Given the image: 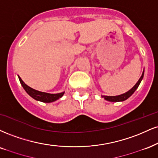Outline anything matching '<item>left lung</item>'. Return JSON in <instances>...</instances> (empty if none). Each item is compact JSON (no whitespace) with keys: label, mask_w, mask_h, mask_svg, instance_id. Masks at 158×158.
<instances>
[{"label":"left lung","mask_w":158,"mask_h":158,"mask_svg":"<svg viewBox=\"0 0 158 158\" xmlns=\"http://www.w3.org/2000/svg\"><path fill=\"white\" fill-rule=\"evenodd\" d=\"M143 74H144V71L143 72V73H142L141 77L139 79V80L138 81V82L136 83L135 85H134V87H132V89H130V90L127 91V93H125V94H121V95H118V96H102V97L104 98V99L108 101V102H123V101H125L127 100V98L129 97H130L131 96H132V94H134L135 91L136 90V89L138 88V86H139L140 81H142V79H143Z\"/></svg>","instance_id":"obj_1"}]
</instances>
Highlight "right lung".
<instances>
[{
  "label": "right lung",
  "instance_id": "1",
  "mask_svg": "<svg viewBox=\"0 0 158 158\" xmlns=\"http://www.w3.org/2000/svg\"><path fill=\"white\" fill-rule=\"evenodd\" d=\"M19 80L20 81V84L24 88V90H26V92L31 97H32L34 99L40 101V102H45V103H50V102H55L56 100L59 99V98L62 97L63 96L64 92L60 93V94H48V93L45 92H41V91L35 90V89L31 88L29 86H28L27 85H26L23 82V81L22 80L21 78L18 76Z\"/></svg>",
  "mask_w": 158,
  "mask_h": 158
}]
</instances>
